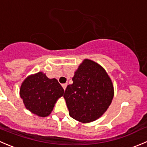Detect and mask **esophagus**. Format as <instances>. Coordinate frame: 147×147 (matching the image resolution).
<instances>
[{
  "label": "esophagus",
  "instance_id": "obj_1",
  "mask_svg": "<svg viewBox=\"0 0 147 147\" xmlns=\"http://www.w3.org/2000/svg\"><path fill=\"white\" fill-rule=\"evenodd\" d=\"M62 86H63V89H64V90H65V89H66L67 86V83H65V84H62Z\"/></svg>",
  "mask_w": 147,
  "mask_h": 147
}]
</instances>
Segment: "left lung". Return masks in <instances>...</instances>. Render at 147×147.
<instances>
[{
    "label": "left lung",
    "mask_w": 147,
    "mask_h": 147,
    "mask_svg": "<svg viewBox=\"0 0 147 147\" xmlns=\"http://www.w3.org/2000/svg\"><path fill=\"white\" fill-rule=\"evenodd\" d=\"M72 81L63 95L69 116L83 123L98 119L109 107L114 96L113 85L106 71L97 63L84 60Z\"/></svg>",
    "instance_id": "left-lung-1"
}]
</instances>
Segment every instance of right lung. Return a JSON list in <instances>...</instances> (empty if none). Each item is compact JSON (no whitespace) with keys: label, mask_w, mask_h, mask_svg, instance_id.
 Segmentation results:
<instances>
[{"label":"right lung","mask_w":147,"mask_h":147,"mask_svg":"<svg viewBox=\"0 0 147 147\" xmlns=\"http://www.w3.org/2000/svg\"><path fill=\"white\" fill-rule=\"evenodd\" d=\"M64 90L56 79L42 72L28 77L20 87V94L28 109L40 117L48 116Z\"/></svg>","instance_id":"1"}]
</instances>
